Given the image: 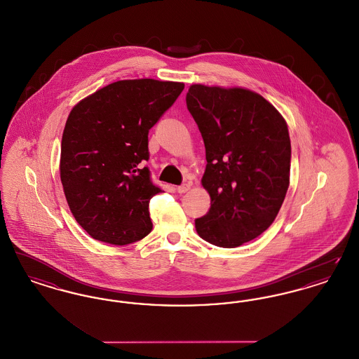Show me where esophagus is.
Returning <instances> with one entry per match:
<instances>
[{
	"mask_svg": "<svg viewBox=\"0 0 359 359\" xmlns=\"http://www.w3.org/2000/svg\"><path fill=\"white\" fill-rule=\"evenodd\" d=\"M189 188H191L189 184H182V186H179V187L176 188V191H177L179 194H184V192H187Z\"/></svg>",
	"mask_w": 359,
	"mask_h": 359,
	"instance_id": "34e87169",
	"label": "esophagus"
}]
</instances>
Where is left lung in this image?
<instances>
[{"mask_svg": "<svg viewBox=\"0 0 359 359\" xmlns=\"http://www.w3.org/2000/svg\"><path fill=\"white\" fill-rule=\"evenodd\" d=\"M205 148L203 187L211 196L195 219L202 238L237 248L262 234L290 186V140L281 114L245 88L192 85L186 95Z\"/></svg>", "mask_w": 359, "mask_h": 359, "instance_id": "1", "label": "left lung"}]
</instances>
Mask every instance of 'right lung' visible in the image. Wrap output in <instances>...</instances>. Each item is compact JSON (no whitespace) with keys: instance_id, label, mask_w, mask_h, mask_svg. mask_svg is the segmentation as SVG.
Segmentation results:
<instances>
[{"instance_id":"right-lung-1","label":"right lung","mask_w":359,"mask_h":359,"mask_svg":"<svg viewBox=\"0 0 359 359\" xmlns=\"http://www.w3.org/2000/svg\"><path fill=\"white\" fill-rule=\"evenodd\" d=\"M183 88L154 79L118 81L71 110L60 180L72 215L93 238L128 245L152 231L149 201L161 188L144 167L148 133Z\"/></svg>"}]
</instances>
